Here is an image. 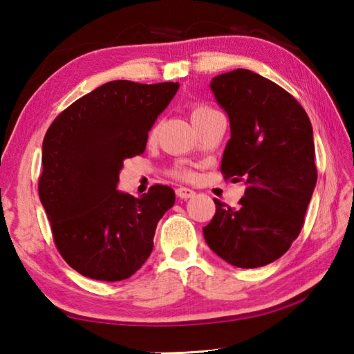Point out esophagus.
Instances as JSON below:
<instances>
[{"label": "esophagus", "instance_id": "esophagus-1", "mask_svg": "<svg viewBox=\"0 0 354 354\" xmlns=\"http://www.w3.org/2000/svg\"><path fill=\"white\" fill-rule=\"evenodd\" d=\"M176 194L178 198L181 199H189V198H193L194 194H196V192L192 189H187V187H179V189H176Z\"/></svg>", "mask_w": 354, "mask_h": 354}]
</instances>
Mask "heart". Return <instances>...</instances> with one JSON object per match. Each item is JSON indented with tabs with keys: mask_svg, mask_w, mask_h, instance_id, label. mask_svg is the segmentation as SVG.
<instances>
[{
	"mask_svg": "<svg viewBox=\"0 0 354 354\" xmlns=\"http://www.w3.org/2000/svg\"><path fill=\"white\" fill-rule=\"evenodd\" d=\"M212 112H214V109H212V108H208V106H194L193 109H192V122L193 120H196V118H199V117H202V115H207V114H212ZM184 176H187V173H183Z\"/></svg>",
	"mask_w": 354,
	"mask_h": 354,
	"instance_id": "obj_1",
	"label": "heart"
}]
</instances>
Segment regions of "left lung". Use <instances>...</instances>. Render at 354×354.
<instances>
[{"mask_svg": "<svg viewBox=\"0 0 354 354\" xmlns=\"http://www.w3.org/2000/svg\"><path fill=\"white\" fill-rule=\"evenodd\" d=\"M209 88L230 120L221 170L246 189L237 208L214 199L205 242L232 266H266L298 237L317 185L310 120L288 91L250 70L219 74Z\"/></svg>", "mask_w": 354, "mask_h": 354, "instance_id": "left-lung-1", "label": "left lung"}]
</instances>
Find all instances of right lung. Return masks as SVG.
I'll list each match as a JSON object with an SVG mask.
<instances>
[{"label":"right lung","mask_w":354,"mask_h":354,"mask_svg":"<svg viewBox=\"0 0 354 354\" xmlns=\"http://www.w3.org/2000/svg\"><path fill=\"white\" fill-rule=\"evenodd\" d=\"M178 89V82L112 80L74 102L45 133L39 199L59 252L84 277L126 280L152 252L175 192L153 185L133 198L117 184L123 161L145 152Z\"/></svg>","instance_id":"obj_1"}]
</instances>
